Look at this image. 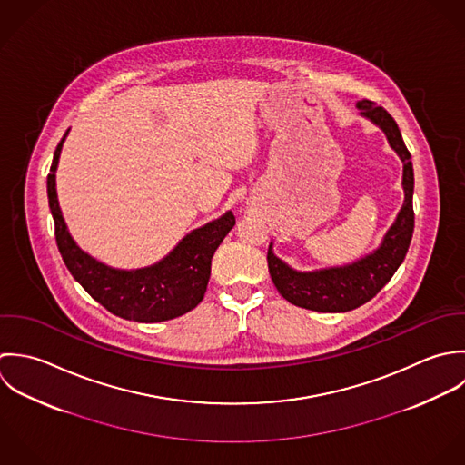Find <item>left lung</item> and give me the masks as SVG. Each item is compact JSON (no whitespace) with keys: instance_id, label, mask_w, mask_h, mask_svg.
Wrapping results in <instances>:
<instances>
[{"instance_id":"obj_1","label":"left lung","mask_w":465,"mask_h":465,"mask_svg":"<svg viewBox=\"0 0 465 465\" xmlns=\"http://www.w3.org/2000/svg\"><path fill=\"white\" fill-rule=\"evenodd\" d=\"M358 109L384 131L390 147L402 160L404 203L381 246L341 268L302 273L280 261L273 253V244H270L268 268L280 294L292 305L318 312H347L371 300L402 264L413 235V165L401 131L390 113L375 102L360 100Z\"/></svg>"}]
</instances>
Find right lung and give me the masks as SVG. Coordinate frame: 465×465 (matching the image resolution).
<instances>
[{
  "label": "right lung",
  "mask_w": 465,
  "mask_h": 465,
  "mask_svg": "<svg viewBox=\"0 0 465 465\" xmlns=\"http://www.w3.org/2000/svg\"><path fill=\"white\" fill-rule=\"evenodd\" d=\"M59 142L48 174V204L55 223V241L74 279L109 312L142 323L178 318L192 311L204 296L212 257L235 224L232 212L192 230L160 262L140 270H114L83 252L72 239L57 201L55 171L63 143Z\"/></svg>",
  "instance_id": "add662e5"
}]
</instances>
